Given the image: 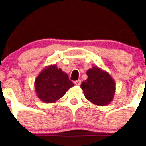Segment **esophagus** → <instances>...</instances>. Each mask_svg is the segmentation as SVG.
<instances>
[{
	"label": "esophagus",
	"instance_id": "obj_1",
	"mask_svg": "<svg viewBox=\"0 0 146 146\" xmlns=\"http://www.w3.org/2000/svg\"><path fill=\"white\" fill-rule=\"evenodd\" d=\"M81 83V80H77L74 81V84L76 85V86H80Z\"/></svg>",
	"mask_w": 146,
	"mask_h": 146
}]
</instances>
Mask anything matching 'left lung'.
Listing matches in <instances>:
<instances>
[{
    "mask_svg": "<svg viewBox=\"0 0 146 146\" xmlns=\"http://www.w3.org/2000/svg\"><path fill=\"white\" fill-rule=\"evenodd\" d=\"M86 74L87 80L80 86L85 97L97 106L110 104L115 92V82L112 76L97 66L89 69Z\"/></svg>",
    "mask_w": 146,
    "mask_h": 146,
    "instance_id": "1",
    "label": "left lung"
}]
</instances>
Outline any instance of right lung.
Wrapping results in <instances>:
<instances>
[{
  "mask_svg": "<svg viewBox=\"0 0 146 146\" xmlns=\"http://www.w3.org/2000/svg\"><path fill=\"white\" fill-rule=\"evenodd\" d=\"M74 83L66 73L58 69L56 64L45 67L35 79V92L45 103H55L64 96Z\"/></svg>",
  "mask_w": 146,
  "mask_h": 146,
  "instance_id": "obj_1",
  "label": "right lung"
}]
</instances>
